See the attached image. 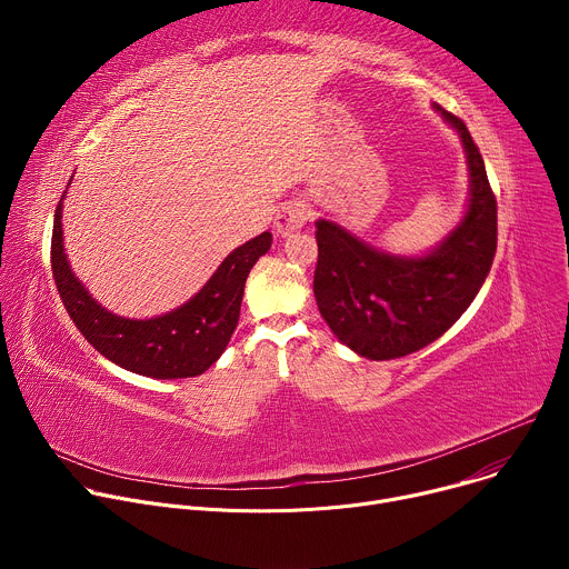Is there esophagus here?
Returning a JSON list of instances; mask_svg holds the SVG:
<instances>
[{
	"label": "esophagus",
	"mask_w": 569,
	"mask_h": 569,
	"mask_svg": "<svg viewBox=\"0 0 569 569\" xmlns=\"http://www.w3.org/2000/svg\"><path fill=\"white\" fill-rule=\"evenodd\" d=\"M310 218V209L306 202L301 200H288L279 207L277 218H274V229L281 236H290L295 231H299Z\"/></svg>",
	"instance_id": "1"
}]
</instances>
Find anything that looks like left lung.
<instances>
[{
    "label": "left lung",
    "instance_id": "1",
    "mask_svg": "<svg viewBox=\"0 0 569 569\" xmlns=\"http://www.w3.org/2000/svg\"><path fill=\"white\" fill-rule=\"evenodd\" d=\"M450 123L468 164V204L459 224L423 257L376 250L338 222L319 218L312 292L333 336L369 360L415 353L441 338L477 297L498 248V202L466 123Z\"/></svg>",
    "mask_w": 569,
    "mask_h": 569
}]
</instances>
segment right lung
Listing matches in <instances>:
<instances>
[{
	"instance_id": "obj_1",
	"label": "right lung",
	"mask_w": 569,
	"mask_h": 569,
	"mask_svg": "<svg viewBox=\"0 0 569 569\" xmlns=\"http://www.w3.org/2000/svg\"><path fill=\"white\" fill-rule=\"evenodd\" d=\"M62 200L53 218L51 270L76 329L101 356L132 373L161 380L204 373L227 349L248 274L270 250L272 233L263 231L236 248L180 308L150 319H128L103 308L71 272L62 246Z\"/></svg>"
}]
</instances>
